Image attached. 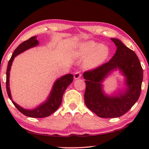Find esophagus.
Here are the masks:
<instances>
[{"instance_id":"34e87169","label":"esophagus","mask_w":149,"mask_h":149,"mask_svg":"<svg viewBox=\"0 0 149 149\" xmlns=\"http://www.w3.org/2000/svg\"><path fill=\"white\" fill-rule=\"evenodd\" d=\"M81 74L79 71L76 72L74 73V79H78L81 77Z\"/></svg>"}]
</instances>
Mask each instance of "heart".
Wrapping results in <instances>:
<instances>
[{
    "label": "heart",
    "instance_id": "obj_1",
    "mask_svg": "<svg viewBox=\"0 0 149 149\" xmlns=\"http://www.w3.org/2000/svg\"><path fill=\"white\" fill-rule=\"evenodd\" d=\"M108 48L104 45L97 46V43L93 42L83 43L77 47L74 55L82 59L87 57L85 63L89 67H95L102 64L108 56Z\"/></svg>",
    "mask_w": 149,
    "mask_h": 149
}]
</instances>
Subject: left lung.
Instances as JSON below:
<instances>
[{"instance_id": "left-lung-1", "label": "left lung", "mask_w": 149, "mask_h": 149, "mask_svg": "<svg viewBox=\"0 0 149 149\" xmlns=\"http://www.w3.org/2000/svg\"><path fill=\"white\" fill-rule=\"evenodd\" d=\"M117 47L112 59L92 70L85 71L84 95L86 106L98 116L118 118L126 113L139 99L143 80V70L135 52L116 38H111ZM118 68L126 79L127 88L114 96H107L102 92L101 83L108 74Z\"/></svg>"}]
</instances>
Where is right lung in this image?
Here are the masks:
<instances>
[{
  "mask_svg": "<svg viewBox=\"0 0 149 149\" xmlns=\"http://www.w3.org/2000/svg\"><path fill=\"white\" fill-rule=\"evenodd\" d=\"M38 44V41L37 40V37H32L27 40L21 43L17 48L14 50L13 55L8 63V68L6 71V90L8 92V95L10 100H12L11 95H10L9 89V71L10 67L13 63V61L16 56L22 53L25 50L30 49L31 47L37 46ZM73 80V75L72 74H68L61 77L54 83L52 87V90L48 97V99L46 102L41 104L37 108L32 110L25 109L23 107L18 106L17 104L12 100V102L14 105L17 110L24 116L28 117L35 118H42L49 116L52 114L53 112L57 110L59 107L60 105L62 102V99L63 94L67 87L70 85Z\"/></svg>",
  "mask_w": 149,
  "mask_h": 149,
  "instance_id": "add662e5",
  "label": "right lung"
}]
</instances>
